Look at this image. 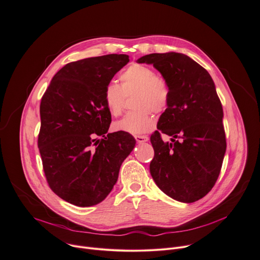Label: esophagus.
I'll list each match as a JSON object with an SVG mask.
<instances>
[{
    "label": "esophagus",
    "instance_id": "esophagus-1",
    "mask_svg": "<svg viewBox=\"0 0 260 260\" xmlns=\"http://www.w3.org/2000/svg\"><path fill=\"white\" fill-rule=\"evenodd\" d=\"M135 139L137 141V143H145L149 140L147 136H135Z\"/></svg>",
    "mask_w": 260,
    "mask_h": 260
}]
</instances>
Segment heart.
I'll return each instance as SVG.
<instances>
[{
	"instance_id": "b5f03b06",
	"label": "heart",
	"mask_w": 260,
	"mask_h": 260,
	"mask_svg": "<svg viewBox=\"0 0 260 260\" xmlns=\"http://www.w3.org/2000/svg\"><path fill=\"white\" fill-rule=\"evenodd\" d=\"M121 85L116 82L107 84L104 90V101L111 115H120L125 94L138 91L135 99L137 110L127 113L114 123V128L131 135H141L154 126V118L150 109L155 113L164 112L170 102V89L155 70L142 64H133L120 76Z\"/></svg>"
}]
</instances>
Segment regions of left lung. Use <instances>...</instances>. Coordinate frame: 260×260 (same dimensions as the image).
I'll return each instance as SVG.
<instances>
[{"instance_id":"obj_1","label":"left lung","mask_w":260,"mask_h":260,"mask_svg":"<svg viewBox=\"0 0 260 260\" xmlns=\"http://www.w3.org/2000/svg\"><path fill=\"white\" fill-rule=\"evenodd\" d=\"M137 62L153 65L170 89L168 108L150 137V174L172 199L195 202L215 185L226 152L223 108L215 83L201 65L180 53L150 54ZM159 132L170 135L173 142L164 143Z\"/></svg>"}]
</instances>
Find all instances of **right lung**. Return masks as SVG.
Listing matches in <instances>:
<instances>
[{"label": "right lung", "instance_id": "add662e5", "mask_svg": "<svg viewBox=\"0 0 260 260\" xmlns=\"http://www.w3.org/2000/svg\"><path fill=\"white\" fill-rule=\"evenodd\" d=\"M128 62L127 55L111 54L68 63L41 99L38 148L44 174L52 191L74 205L105 200L135 147L125 132L107 134L111 114L104 101L105 87Z\"/></svg>", "mask_w": 260, "mask_h": 260}]
</instances>
